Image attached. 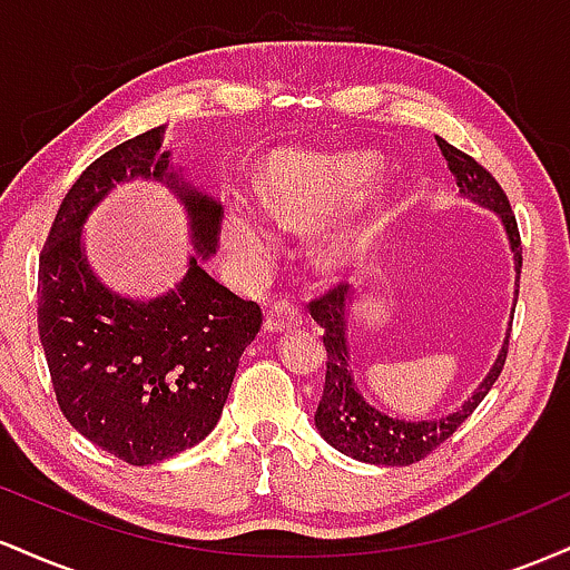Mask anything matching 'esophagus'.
I'll list each match as a JSON object with an SVG mask.
<instances>
[{
	"label": "esophagus",
	"instance_id": "34e87169",
	"mask_svg": "<svg viewBox=\"0 0 570 570\" xmlns=\"http://www.w3.org/2000/svg\"><path fill=\"white\" fill-rule=\"evenodd\" d=\"M299 324H303V313H299V307L292 303H276L265 313V322H263L265 332H271V335L297 330Z\"/></svg>",
	"mask_w": 570,
	"mask_h": 570
}]
</instances>
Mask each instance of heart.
<instances>
[{"label": "heart", "mask_w": 570, "mask_h": 570, "mask_svg": "<svg viewBox=\"0 0 570 570\" xmlns=\"http://www.w3.org/2000/svg\"><path fill=\"white\" fill-rule=\"evenodd\" d=\"M375 179V160L367 153H313V149H276L265 163L259 200L273 217L289 225L324 219L340 203ZM375 230L372 219L353 217L335 227L324 240V257L345 263ZM222 240L240 259H259L271 246V227L263 208L233 195L222 217Z\"/></svg>", "instance_id": "obj_1"}]
</instances>
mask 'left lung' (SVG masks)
Here are the masks:
<instances>
[{
	"label": "left lung",
	"instance_id": "1",
	"mask_svg": "<svg viewBox=\"0 0 570 570\" xmlns=\"http://www.w3.org/2000/svg\"><path fill=\"white\" fill-rule=\"evenodd\" d=\"M440 144L444 160H448L450 171L455 176L458 195L469 203H476L480 208H488L499 217L503 233H507L509 252H512L514 263V286H520V267H522V248L520 233H517V219L509 206L507 195L499 187V181L490 176L485 168L474 158L463 155L453 144L436 139ZM514 289V303L517 305ZM353 289L348 286H337L326 297L311 303L313 322L324 330V348H326V381L324 396L316 410V429L324 436L326 444L340 450L343 455L356 458L362 463H375V466H410L426 458L431 450H436L448 436L455 434V429L466 421L476 410V404L488 396L493 383L499 381L503 362H507L509 348V324L507 337H503L499 356H495L493 367L482 377L480 385L463 399L461 407L453 412H444L442 417H426V421H407V417L389 415V412L377 410L364 399L356 385L351 364V345H348V316H351ZM514 316V307H512Z\"/></svg>",
	"mask_w": 570,
	"mask_h": 570
}]
</instances>
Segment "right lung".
<instances>
[{
    "label": "right lung",
    "instance_id": "add662e5",
    "mask_svg": "<svg viewBox=\"0 0 570 570\" xmlns=\"http://www.w3.org/2000/svg\"><path fill=\"white\" fill-rule=\"evenodd\" d=\"M166 128L109 149L58 208L39 257V340L58 407L85 440L130 466H153L212 434L263 311L206 273L222 206L174 166ZM155 180L188 214L194 254L168 293L130 298L107 287L83 252V225L117 184Z\"/></svg>",
    "mask_w": 570,
    "mask_h": 570
}]
</instances>
